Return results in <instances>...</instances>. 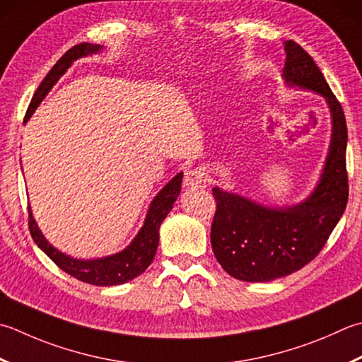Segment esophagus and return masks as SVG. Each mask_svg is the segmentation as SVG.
<instances>
[{"mask_svg": "<svg viewBox=\"0 0 362 362\" xmlns=\"http://www.w3.org/2000/svg\"><path fill=\"white\" fill-rule=\"evenodd\" d=\"M183 183H185L187 188H205V185H207V174L201 168L188 169L185 177H183Z\"/></svg>", "mask_w": 362, "mask_h": 362, "instance_id": "obj_1", "label": "esophagus"}]
</instances>
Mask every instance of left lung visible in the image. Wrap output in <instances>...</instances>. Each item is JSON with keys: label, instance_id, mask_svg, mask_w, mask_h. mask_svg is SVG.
Masks as SVG:
<instances>
[{"label": "left lung", "instance_id": "left-lung-1", "mask_svg": "<svg viewBox=\"0 0 362 362\" xmlns=\"http://www.w3.org/2000/svg\"><path fill=\"white\" fill-rule=\"evenodd\" d=\"M284 48L286 81L327 98L332 116L331 147L317 189L295 207H262L214 188L216 211L210 242L215 257L224 272L247 282L273 281L306 267L323 250L349 201V134L341 102L306 49L295 40H287Z\"/></svg>", "mask_w": 362, "mask_h": 362}]
</instances>
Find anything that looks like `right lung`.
I'll use <instances>...</instances> for the list:
<instances>
[{
	"instance_id": "1",
	"label": "right lung",
	"mask_w": 362,
	"mask_h": 362,
	"mask_svg": "<svg viewBox=\"0 0 362 362\" xmlns=\"http://www.w3.org/2000/svg\"><path fill=\"white\" fill-rule=\"evenodd\" d=\"M100 45H90L83 42L67 49L61 59L54 64L52 70L47 74V76L42 80L40 86L35 90V94L31 98V103L28 106L25 122L37 108V105L42 102V98L47 95V92L52 89L53 84L59 80V76L66 72L75 59L86 56L89 53H97L100 49ZM182 185V174L175 175L174 179L163 188L160 193L155 196V199L151 204L148 214L146 218V223L143 229L139 230L136 238L133 240L132 245L124 250L122 252L115 254V256L97 259V260H76L66 256V254L59 252L58 250L49 245L45 237L42 235L37 226L34 223V218L31 215V210L28 207V228L30 233L37 246L44 251L47 256L52 259L56 265H58L62 272L74 276L75 279L86 282L92 286H117L124 284L136 278L146 268L152 264L155 252H157L158 246V229L163 223V219L168 216L169 211L173 209V204L175 202L177 196L180 193Z\"/></svg>"
}]
</instances>
